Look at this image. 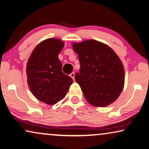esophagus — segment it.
<instances>
[{"instance_id":"34e87169","label":"esophagus","mask_w":149,"mask_h":149,"mask_svg":"<svg viewBox=\"0 0 149 149\" xmlns=\"http://www.w3.org/2000/svg\"><path fill=\"white\" fill-rule=\"evenodd\" d=\"M70 77H72L73 79H75V73L74 72H72V74H70Z\"/></svg>"}]
</instances>
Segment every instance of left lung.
I'll use <instances>...</instances> for the list:
<instances>
[{"label":"left lung","instance_id":"8db88e82","mask_svg":"<svg viewBox=\"0 0 149 149\" xmlns=\"http://www.w3.org/2000/svg\"><path fill=\"white\" fill-rule=\"evenodd\" d=\"M73 49L80 62L75 79L87 102L101 107L114 102L125 83L124 67L118 56L107 45L93 40L74 43Z\"/></svg>","mask_w":149,"mask_h":149}]
</instances>
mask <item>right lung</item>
Wrapping results in <instances>:
<instances>
[{
  "label": "right lung",
  "instance_id": "1",
  "mask_svg": "<svg viewBox=\"0 0 149 149\" xmlns=\"http://www.w3.org/2000/svg\"><path fill=\"white\" fill-rule=\"evenodd\" d=\"M64 43L57 38H48L37 45L26 66L28 87L35 97L49 105L64 98L73 83L72 77L62 72L58 58Z\"/></svg>",
  "mask_w": 149,
  "mask_h": 149
}]
</instances>
